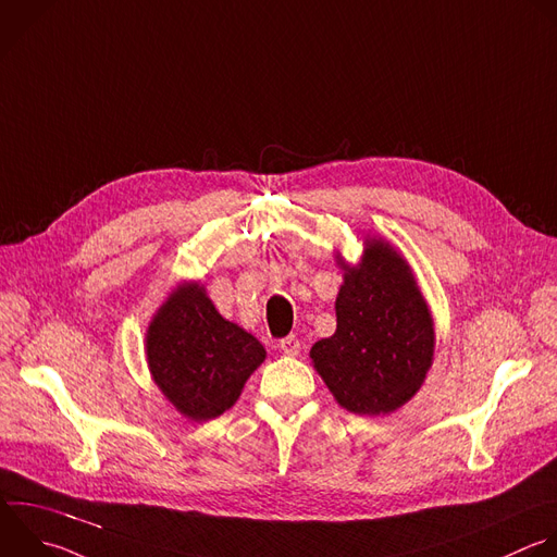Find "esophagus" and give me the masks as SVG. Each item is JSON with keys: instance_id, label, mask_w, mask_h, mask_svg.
Returning <instances> with one entry per match:
<instances>
[{"instance_id": "esophagus-1", "label": "esophagus", "mask_w": 557, "mask_h": 557, "mask_svg": "<svg viewBox=\"0 0 557 557\" xmlns=\"http://www.w3.org/2000/svg\"><path fill=\"white\" fill-rule=\"evenodd\" d=\"M277 347H280L284 354H288V356H297L299 349H301V343H299V338H297L295 334H288V336L280 338Z\"/></svg>"}]
</instances>
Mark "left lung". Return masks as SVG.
Here are the masks:
<instances>
[{
    "label": "left lung",
    "instance_id": "left-lung-1",
    "mask_svg": "<svg viewBox=\"0 0 557 557\" xmlns=\"http://www.w3.org/2000/svg\"><path fill=\"white\" fill-rule=\"evenodd\" d=\"M336 332L310 358L336 403L358 416H385L409 403L433 362V321L405 258L367 240L358 267L343 262Z\"/></svg>",
    "mask_w": 557,
    "mask_h": 557
}]
</instances>
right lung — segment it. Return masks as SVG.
Returning <instances> with one entry per match:
<instances>
[{
	"mask_svg": "<svg viewBox=\"0 0 557 557\" xmlns=\"http://www.w3.org/2000/svg\"><path fill=\"white\" fill-rule=\"evenodd\" d=\"M146 356L157 387L176 411L203 422L238 400L267 351L256 336L223 319L199 284H185L154 314Z\"/></svg>",
	"mask_w": 557,
	"mask_h": 557,
	"instance_id": "add662e5",
	"label": "right lung"
}]
</instances>
